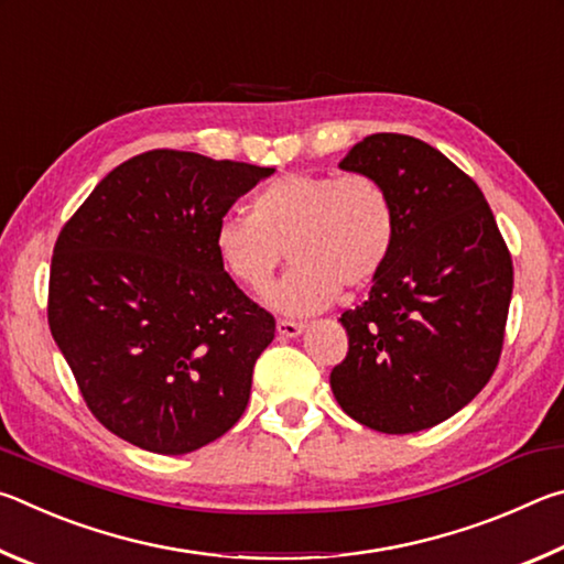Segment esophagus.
<instances>
[{"instance_id":"1","label":"esophagus","mask_w":564,"mask_h":564,"mask_svg":"<svg viewBox=\"0 0 564 564\" xmlns=\"http://www.w3.org/2000/svg\"><path fill=\"white\" fill-rule=\"evenodd\" d=\"M275 330H279L281 338H295V336H301L305 326H303V323H295V321H279V323H275Z\"/></svg>"}]
</instances>
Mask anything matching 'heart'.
I'll return each instance as SVG.
<instances>
[{
    "label": "heart",
    "instance_id": "obj_1",
    "mask_svg": "<svg viewBox=\"0 0 564 564\" xmlns=\"http://www.w3.org/2000/svg\"><path fill=\"white\" fill-rule=\"evenodd\" d=\"M398 238V214L383 181L348 174L291 171L253 196V214L231 212L216 226L214 248L224 271L261 293L283 263H295L265 295L285 316H311L358 291L386 269Z\"/></svg>",
    "mask_w": 564,
    "mask_h": 564
}]
</instances>
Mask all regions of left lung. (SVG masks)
<instances>
[{
    "label": "left lung",
    "instance_id": "left-lung-1",
    "mask_svg": "<svg viewBox=\"0 0 564 564\" xmlns=\"http://www.w3.org/2000/svg\"><path fill=\"white\" fill-rule=\"evenodd\" d=\"M338 166L383 181L398 238L368 301L340 316L348 356L330 373L333 395L370 431H425L470 403L498 368L510 251L482 191L425 141L373 133Z\"/></svg>",
    "mask_w": 564,
    "mask_h": 564
}]
</instances>
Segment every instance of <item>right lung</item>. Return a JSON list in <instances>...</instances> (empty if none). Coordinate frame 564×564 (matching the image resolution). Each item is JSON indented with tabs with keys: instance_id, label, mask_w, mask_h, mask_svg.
<instances>
[{
	"instance_id": "1",
	"label": "right lung",
	"mask_w": 564,
	"mask_h": 564,
	"mask_svg": "<svg viewBox=\"0 0 564 564\" xmlns=\"http://www.w3.org/2000/svg\"><path fill=\"white\" fill-rule=\"evenodd\" d=\"M275 169L154 149L104 176L56 238L50 328L121 441L184 455L231 431L275 321L224 271L214 234Z\"/></svg>"
}]
</instances>
